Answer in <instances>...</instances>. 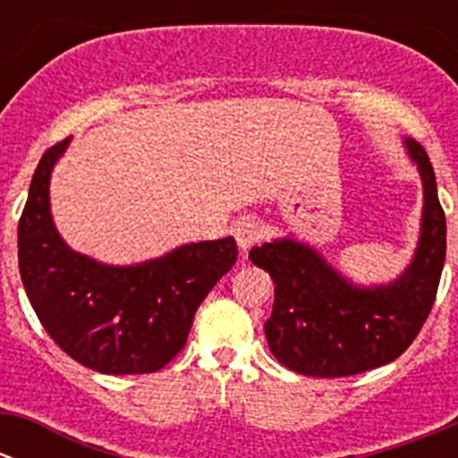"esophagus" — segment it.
<instances>
[{
	"mask_svg": "<svg viewBox=\"0 0 458 458\" xmlns=\"http://www.w3.org/2000/svg\"><path fill=\"white\" fill-rule=\"evenodd\" d=\"M233 234H234V239H237V246L246 252L248 248H252L255 243H259V239L263 237V230L257 221L246 219V221H239V224L234 225Z\"/></svg>",
	"mask_w": 458,
	"mask_h": 458,
	"instance_id": "34e87169",
	"label": "esophagus"
}]
</instances>
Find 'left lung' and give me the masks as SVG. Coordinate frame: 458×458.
<instances>
[{
  "label": "left lung",
  "instance_id": "8db88e82",
  "mask_svg": "<svg viewBox=\"0 0 458 458\" xmlns=\"http://www.w3.org/2000/svg\"><path fill=\"white\" fill-rule=\"evenodd\" d=\"M423 182L421 237L412 263L387 285L361 288L315 248L276 239L252 248V263L275 281V306L263 326L276 361L306 377H352L386 366L410 348L437 299L445 263V212L426 148L405 140Z\"/></svg>",
  "mask_w": 458,
  "mask_h": 458
}]
</instances>
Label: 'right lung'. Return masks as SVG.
<instances>
[{
  "label": "right lung",
  "mask_w": 458,
  "mask_h": 458,
  "mask_svg": "<svg viewBox=\"0 0 458 458\" xmlns=\"http://www.w3.org/2000/svg\"><path fill=\"white\" fill-rule=\"evenodd\" d=\"M71 137L44 152L17 228L20 275L50 339L104 374L157 372L186 345L197 308L237 261L233 237L186 243L140 266H106L71 250L50 216L53 165Z\"/></svg>",
  "instance_id": "right-lung-1"
}]
</instances>
